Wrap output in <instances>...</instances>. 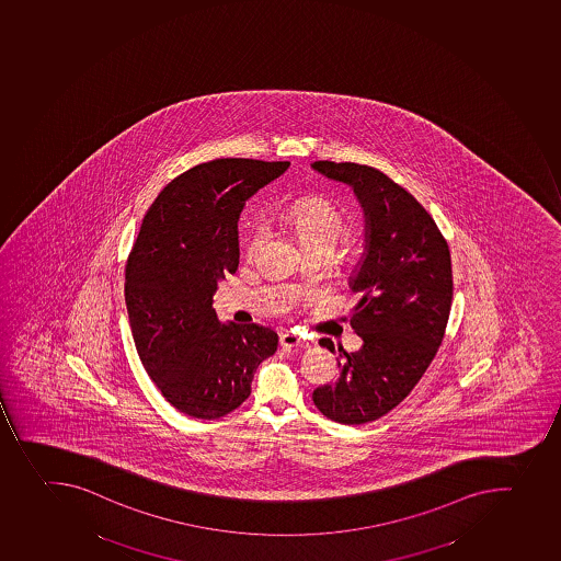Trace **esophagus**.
I'll return each instance as SVG.
<instances>
[{
  "instance_id": "34e87169",
  "label": "esophagus",
  "mask_w": 561,
  "mask_h": 561,
  "mask_svg": "<svg viewBox=\"0 0 561 561\" xmlns=\"http://www.w3.org/2000/svg\"><path fill=\"white\" fill-rule=\"evenodd\" d=\"M278 344H280V347L284 348H294L298 347V345L304 344V340L298 336V334L289 333V331H286V333L280 334V339H278Z\"/></svg>"
}]
</instances>
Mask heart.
I'll return each instance as SVG.
<instances>
[{"label": "heart", "instance_id": "1", "mask_svg": "<svg viewBox=\"0 0 561 561\" xmlns=\"http://www.w3.org/2000/svg\"><path fill=\"white\" fill-rule=\"evenodd\" d=\"M288 222L297 233L298 242L304 250L323 248L329 253H333L334 247L339 244L340 239L347 236L351 228V219L345 210L325 197H308L298 202L289 208ZM266 233V225L257 222L248 241V250L257 252L259 248L263 247Z\"/></svg>", "mask_w": 561, "mask_h": 561}]
</instances>
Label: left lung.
I'll return each mask as SVG.
<instances>
[{"mask_svg": "<svg viewBox=\"0 0 561 561\" xmlns=\"http://www.w3.org/2000/svg\"><path fill=\"white\" fill-rule=\"evenodd\" d=\"M311 169L353 188L365 222L364 253L348 277L362 297L348 319L364 345L339 347V379L314 390L313 401L336 423H369L410 394L443 342L454 297L448 242L421 203L378 169L328 160ZM320 345L336 351L329 339Z\"/></svg>", "mask_w": 561, "mask_h": 561, "instance_id": "8db88e82", "label": "left lung"}]
</instances>
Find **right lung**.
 <instances>
[{
    "label": "right lung",
    "mask_w": 561,
    "mask_h": 561,
    "mask_svg": "<svg viewBox=\"0 0 561 561\" xmlns=\"http://www.w3.org/2000/svg\"><path fill=\"white\" fill-rule=\"evenodd\" d=\"M289 162L221 158L174 178L141 221L126 266L133 340L147 374L183 414L217 420L252 392L275 331L217 320V284L239 266L242 207Z\"/></svg>",
    "instance_id": "obj_1"
}]
</instances>
